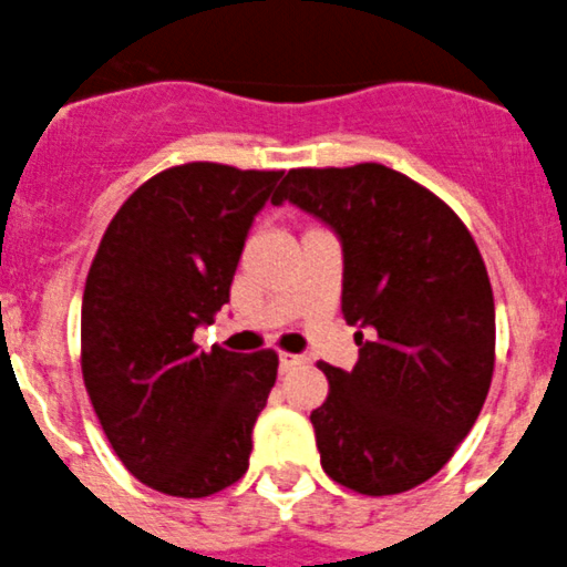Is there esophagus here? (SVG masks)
<instances>
[{
	"label": "esophagus",
	"mask_w": 567,
	"mask_h": 567,
	"mask_svg": "<svg viewBox=\"0 0 567 567\" xmlns=\"http://www.w3.org/2000/svg\"><path fill=\"white\" fill-rule=\"evenodd\" d=\"M305 355H299V353H279V367H282V370H293V367H302L305 364Z\"/></svg>",
	"instance_id": "34e87169"
}]
</instances>
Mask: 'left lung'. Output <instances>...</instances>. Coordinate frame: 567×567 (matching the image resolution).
Listing matches in <instances>:
<instances>
[{"mask_svg":"<svg viewBox=\"0 0 567 567\" xmlns=\"http://www.w3.org/2000/svg\"><path fill=\"white\" fill-rule=\"evenodd\" d=\"M290 200L341 239V313L359 324L350 372L310 412L321 468L370 497L441 472L474 426L494 372V296L472 234L421 183L381 163L290 169Z\"/></svg>","mask_w":567,"mask_h":567,"instance_id":"obj_1","label":"left lung"}]
</instances>
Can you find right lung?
<instances>
[{
	"label": "right lung",
	"mask_w": 567,
	"mask_h": 567,
	"mask_svg": "<svg viewBox=\"0 0 567 567\" xmlns=\"http://www.w3.org/2000/svg\"><path fill=\"white\" fill-rule=\"evenodd\" d=\"M282 175L181 163L137 186L101 237L81 375L115 455L155 492L208 497L246 474L279 355L203 353L195 330L228 302L248 228Z\"/></svg>",
	"instance_id": "obj_1"
}]
</instances>
